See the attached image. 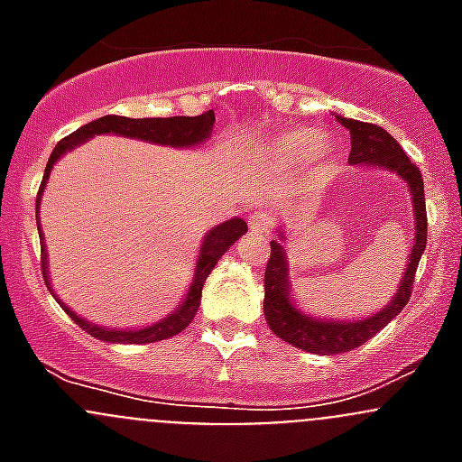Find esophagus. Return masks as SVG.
Here are the masks:
<instances>
[{
	"label": "esophagus",
	"mask_w": 462,
	"mask_h": 462,
	"mask_svg": "<svg viewBox=\"0 0 462 462\" xmlns=\"http://www.w3.org/2000/svg\"><path fill=\"white\" fill-rule=\"evenodd\" d=\"M250 228L254 234H271L273 231V217L268 212H254L250 217Z\"/></svg>",
	"instance_id": "esophagus-1"
}]
</instances>
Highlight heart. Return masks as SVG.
Returning a JSON list of instances; mask_svg holds the SVG:
<instances>
[{"label": "heart", "instance_id": "b5f03b06", "mask_svg": "<svg viewBox=\"0 0 462 462\" xmlns=\"http://www.w3.org/2000/svg\"><path fill=\"white\" fill-rule=\"evenodd\" d=\"M263 154L271 164L282 169L303 164L312 180H326L337 169L340 143L310 126H282L263 141Z\"/></svg>", "mask_w": 462, "mask_h": 462}]
</instances>
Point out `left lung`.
Here are the masks:
<instances>
[{
	"label": "left lung",
	"mask_w": 462,
	"mask_h": 462,
	"mask_svg": "<svg viewBox=\"0 0 462 462\" xmlns=\"http://www.w3.org/2000/svg\"><path fill=\"white\" fill-rule=\"evenodd\" d=\"M345 129H349L352 136V152H349V164L352 166H373L395 173L407 182V189L411 194V208H414V240H411V254L407 259L405 273L398 284V291L391 298L389 305H383L379 312L370 317H358V319H321L312 314L303 312L293 300L291 282H289V261L287 247H284V231L277 228V240H271V259H268L266 275H263V314L271 326V330L287 345L298 346L303 352L321 354H345L352 352L363 342L374 337L383 326L393 321L402 308L410 300L411 284H414L416 268L426 250L428 217H426V196H423V178L421 171L411 164L405 150L391 136L386 129L368 122H358L352 117L336 116Z\"/></svg>",
	"instance_id": "1"
}]
</instances>
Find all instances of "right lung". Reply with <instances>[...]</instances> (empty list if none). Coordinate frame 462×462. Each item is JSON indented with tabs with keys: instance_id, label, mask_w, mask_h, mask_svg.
<instances>
[{
	"instance_id": "obj_1",
	"label": "right lung",
	"mask_w": 462,
	"mask_h": 462,
	"mask_svg": "<svg viewBox=\"0 0 462 462\" xmlns=\"http://www.w3.org/2000/svg\"><path fill=\"white\" fill-rule=\"evenodd\" d=\"M212 125H215V113L208 110L203 116L196 117H141V120H134V117H122V116H106L99 120L88 122L80 129H76L73 134H69L67 138L57 143L55 150H52L51 159L46 164V173H43V182L39 187V196H36V212L41 206V196L48 185V178H51L52 166L60 162L67 152H71L73 148H79L83 143H88L94 136H125V138H138V141L154 143V145H171V148H196V145H203V143L210 138ZM36 226H39V217H36ZM247 234V224L245 219L234 217L226 219V222L212 226L206 236H203L201 250H199V259L194 263V277L189 282V289H187L182 303L152 326H143V328H106V326L92 324L85 317L73 312L69 305H64L60 298L55 296V300L62 305L64 312L71 317L85 333H89L97 340L104 342H116V345H145V342H159L166 340V337L178 336L180 330H185L187 326L194 319L196 310L201 305V291L203 282L210 275V271L215 268L219 259H222L224 252L240 238V236ZM39 238L43 240V234L39 231ZM41 271H43V280H46L48 289L51 287V273H48V250L46 245H41Z\"/></svg>"
}]
</instances>
